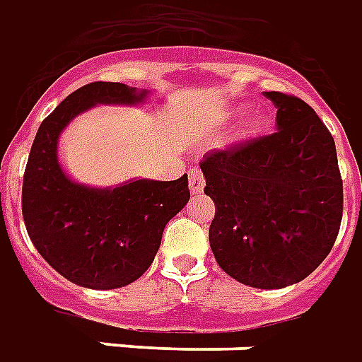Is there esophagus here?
<instances>
[{
    "label": "esophagus",
    "instance_id": "obj_1",
    "mask_svg": "<svg viewBox=\"0 0 362 362\" xmlns=\"http://www.w3.org/2000/svg\"><path fill=\"white\" fill-rule=\"evenodd\" d=\"M189 189L193 194H201L204 191V177H202L201 169L189 171Z\"/></svg>",
    "mask_w": 362,
    "mask_h": 362
}]
</instances>
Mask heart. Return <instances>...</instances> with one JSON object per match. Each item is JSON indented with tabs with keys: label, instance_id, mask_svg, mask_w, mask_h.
Wrapping results in <instances>:
<instances>
[{
	"label": "heart",
	"instance_id": "heart-1",
	"mask_svg": "<svg viewBox=\"0 0 362 362\" xmlns=\"http://www.w3.org/2000/svg\"><path fill=\"white\" fill-rule=\"evenodd\" d=\"M232 112L234 111H226V117L228 115H232ZM267 124H269V120L263 112L251 111L245 115L242 127H240V130H238V136H240V138H255V136H259L263 130H265V128H267Z\"/></svg>",
	"mask_w": 362,
	"mask_h": 362
}]
</instances>
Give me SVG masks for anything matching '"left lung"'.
Returning <instances> with one entry per match:
<instances>
[{
	"label": "left lung",
	"mask_w": 362,
	"mask_h": 362,
	"mask_svg": "<svg viewBox=\"0 0 362 362\" xmlns=\"http://www.w3.org/2000/svg\"><path fill=\"white\" fill-rule=\"evenodd\" d=\"M276 132L201 161L204 194L216 204L210 250L228 275L253 288H284L314 273L332 251L343 216L335 142L298 97L265 91Z\"/></svg>",
	"instance_id": "obj_1"
}]
</instances>
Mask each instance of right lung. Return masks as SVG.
I'll return each instance as SVG.
<instances>
[{
    "label": "right lung",
    "instance_id": "add662e5",
    "mask_svg": "<svg viewBox=\"0 0 362 362\" xmlns=\"http://www.w3.org/2000/svg\"><path fill=\"white\" fill-rule=\"evenodd\" d=\"M150 91L95 81L68 95L38 128L23 177V218L30 242L74 284L111 291L152 265L163 228L185 206L187 175L175 181L130 179L115 187L74 181L58 158L64 128L97 105H142Z\"/></svg>",
    "mask_w": 362,
    "mask_h": 362
}]
</instances>
